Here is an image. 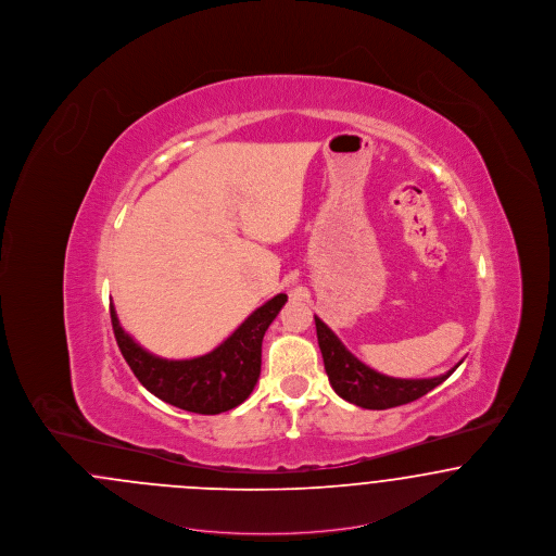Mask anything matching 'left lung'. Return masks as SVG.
Listing matches in <instances>:
<instances>
[{"label":"left lung","mask_w":556,"mask_h":556,"mask_svg":"<svg viewBox=\"0 0 556 556\" xmlns=\"http://www.w3.org/2000/svg\"><path fill=\"white\" fill-rule=\"evenodd\" d=\"M315 325H317L318 348L323 354V363H325L331 388L336 390L338 396L344 397L361 408L386 410L400 404H408L417 397L425 396L440 383H444L454 369L463 363L460 361L454 369L431 379L388 377L370 369L352 352H348V348L340 342V338L320 318L315 317Z\"/></svg>","instance_id":"left-lung-1"}]
</instances>
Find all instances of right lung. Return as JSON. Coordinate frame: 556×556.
Listing matches in <instances>:
<instances>
[{
	"label": "right lung",
	"instance_id": "1",
	"mask_svg": "<svg viewBox=\"0 0 556 556\" xmlns=\"http://www.w3.org/2000/svg\"><path fill=\"white\" fill-rule=\"evenodd\" d=\"M288 302L277 293L245 318L212 352L186 361H168L150 354L121 327L114 306L110 318L116 344L139 383L154 396L198 415H218L239 406L252 394L263 363V338L268 325Z\"/></svg>",
	"mask_w": 556,
	"mask_h": 556
}]
</instances>
